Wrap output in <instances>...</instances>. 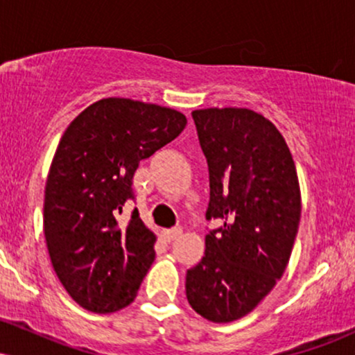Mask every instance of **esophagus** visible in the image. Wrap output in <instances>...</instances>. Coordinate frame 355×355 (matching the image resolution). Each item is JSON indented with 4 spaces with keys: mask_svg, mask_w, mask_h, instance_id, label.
I'll return each mask as SVG.
<instances>
[{
    "mask_svg": "<svg viewBox=\"0 0 355 355\" xmlns=\"http://www.w3.org/2000/svg\"><path fill=\"white\" fill-rule=\"evenodd\" d=\"M178 235H182V229L180 227H173V229H165L162 230V237H164L166 242H172L178 237Z\"/></svg>",
    "mask_w": 355,
    "mask_h": 355,
    "instance_id": "esophagus-1",
    "label": "esophagus"
}]
</instances>
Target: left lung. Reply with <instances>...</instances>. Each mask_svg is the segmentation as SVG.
Instances as JSON below:
<instances>
[{
    "instance_id": "left-lung-1",
    "label": "left lung",
    "mask_w": 355,
    "mask_h": 355,
    "mask_svg": "<svg viewBox=\"0 0 355 355\" xmlns=\"http://www.w3.org/2000/svg\"><path fill=\"white\" fill-rule=\"evenodd\" d=\"M210 175L205 255L187 299L211 322L247 315L284 275L300 222L294 160L272 121L248 108L191 112Z\"/></svg>"
}]
</instances>
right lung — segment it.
Returning <instances> with one entry per match:
<instances>
[{
	"instance_id": "right-lung-1",
	"label": "right lung",
	"mask_w": 355,
	"mask_h": 355,
	"mask_svg": "<svg viewBox=\"0 0 355 355\" xmlns=\"http://www.w3.org/2000/svg\"><path fill=\"white\" fill-rule=\"evenodd\" d=\"M187 125L172 108L128 98L89 105L61 137L44 190V239L60 282L89 312L110 313L135 300L155 260V235L135 200L138 164Z\"/></svg>"
}]
</instances>
